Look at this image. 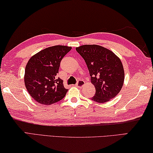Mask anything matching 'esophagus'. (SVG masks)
<instances>
[{"mask_svg": "<svg viewBox=\"0 0 153 153\" xmlns=\"http://www.w3.org/2000/svg\"><path fill=\"white\" fill-rule=\"evenodd\" d=\"M84 84H85V82L84 80H82V79H79V80L77 81V84H76V86L77 87H79V88H81V87L84 86Z\"/></svg>", "mask_w": 153, "mask_h": 153, "instance_id": "34e87169", "label": "esophagus"}]
</instances>
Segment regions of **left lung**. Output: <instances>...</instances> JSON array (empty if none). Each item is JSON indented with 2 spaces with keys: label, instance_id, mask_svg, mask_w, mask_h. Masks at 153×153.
Returning <instances> with one entry per match:
<instances>
[{
  "label": "left lung",
  "instance_id": "left-lung-1",
  "mask_svg": "<svg viewBox=\"0 0 153 153\" xmlns=\"http://www.w3.org/2000/svg\"><path fill=\"white\" fill-rule=\"evenodd\" d=\"M76 51L85 60L95 94L91 99L105 103L114 98L123 86L125 72L120 59L111 50L98 45H84Z\"/></svg>",
  "mask_w": 153,
  "mask_h": 153
}]
</instances>
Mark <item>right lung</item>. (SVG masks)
I'll return each instance as SVG.
<instances>
[{
  "label": "right lung",
  "instance_id": "obj_1",
  "mask_svg": "<svg viewBox=\"0 0 153 153\" xmlns=\"http://www.w3.org/2000/svg\"><path fill=\"white\" fill-rule=\"evenodd\" d=\"M71 47L54 45L33 56L25 68L24 84L35 101L43 105H51L61 100L68 89L63 81L56 77L60 61Z\"/></svg>",
  "mask_w": 153,
  "mask_h": 153
}]
</instances>
